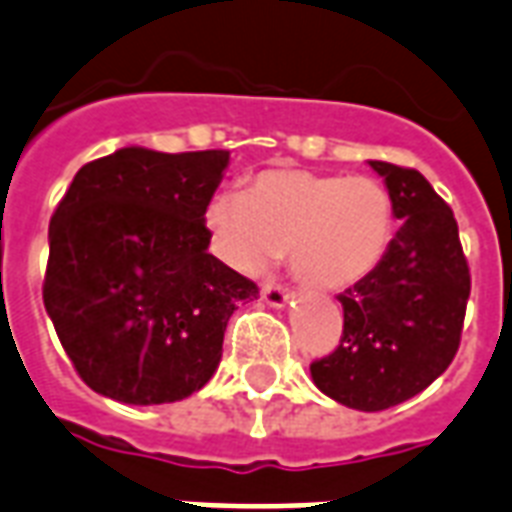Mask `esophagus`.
Listing matches in <instances>:
<instances>
[{
	"instance_id": "esophagus-1",
	"label": "esophagus",
	"mask_w": 512,
	"mask_h": 512,
	"mask_svg": "<svg viewBox=\"0 0 512 512\" xmlns=\"http://www.w3.org/2000/svg\"><path fill=\"white\" fill-rule=\"evenodd\" d=\"M260 295H263V300H265V303H268V306L282 308V306H287V300H290L292 292L287 290V287H282V284L268 282V284H263V290H260Z\"/></svg>"
}]
</instances>
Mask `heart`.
I'll list each match as a JSON object with an SVG mask.
<instances>
[{"mask_svg":"<svg viewBox=\"0 0 512 512\" xmlns=\"http://www.w3.org/2000/svg\"><path fill=\"white\" fill-rule=\"evenodd\" d=\"M212 252L233 271L257 276L290 255L311 290H346L368 279L395 239V201L373 177L265 169L247 193L222 190L206 204Z\"/></svg>","mask_w":512,"mask_h":512,"instance_id":"obj_1","label":"heart"}]
</instances>
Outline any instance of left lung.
Segmentation results:
<instances>
[{
  "mask_svg": "<svg viewBox=\"0 0 512 512\" xmlns=\"http://www.w3.org/2000/svg\"><path fill=\"white\" fill-rule=\"evenodd\" d=\"M403 220L384 263L338 295L343 335L311 362L314 384L346 408L384 411L427 389L456 357L470 265L451 206L416 169L370 161Z\"/></svg>",
  "mask_w": 512,
  "mask_h": 512,
  "instance_id": "obj_1",
  "label": "left lung"
}]
</instances>
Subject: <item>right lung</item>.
I'll list each match as a JSON object with an SVG mask.
<instances>
[{"label": "right lung", "instance_id": "add662e5", "mask_svg": "<svg viewBox=\"0 0 512 512\" xmlns=\"http://www.w3.org/2000/svg\"><path fill=\"white\" fill-rule=\"evenodd\" d=\"M228 150L123 147L85 163L50 220L42 300L77 376L128 405L185 400L214 376L257 284L206 252Z\"/></svg>", "mask_w": 512, "mask_h": 512}]
</instances>
